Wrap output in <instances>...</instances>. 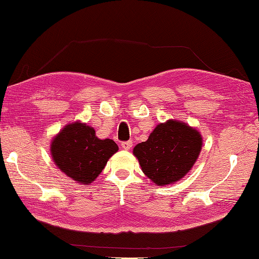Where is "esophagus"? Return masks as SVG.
<instances>
[{"label": "esophagus", "instance_id": "esophagus-1", "mask_svg": "<svg viewBox=\"0 0 259 259\" xmlns=\"http://www.w3.org/2000/svg\"><path fill=\"white\" fill-rule=\"evenodd\" d=\"M121 146H122V149L123 150H130L131 149V146H133V142L131 141H128V142H122V144H121Z\"/></svg>", "mask_w": 259, "mask_h": 259}]
</instances>
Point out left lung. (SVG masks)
<instances>
[{
	"label": "left lung",
	"instance_id": "1",
	"mask_svg": "<svg viewBox=\"0 0 259 259\" xmlns=\"http://www.w3.org/2000/svg\"><path fill=\"white\" fill-rule=\"evenodd\" d=\"M203 137L197 129L178 120L159 123L146 142L134 147V155L147 178L159 187L183 179L198 159Z\"/></svg>",
	"mask_w": 259,
	"mask_h": 259
}]
</instances>
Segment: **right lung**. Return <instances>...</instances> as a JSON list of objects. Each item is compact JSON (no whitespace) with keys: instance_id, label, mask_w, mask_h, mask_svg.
Returning <instances> with one entry per match:
<instances>
[{"instance_id":"add662e5","label":"right lung","mask_w":259,"mask_h":259,"mask_svg":"<svg viewBox=\"0 0 259 259\" xmlns=\"http://www.w3.org/2000/svg\"><path fill=\"white\" fill-rule=\"evenodd\" d=\"M118 151L113 139H100L96 130L80 121L69 123L52 139L51 155L61 171L79 184L89 186Z\"/></svg>"}]
</instances>
